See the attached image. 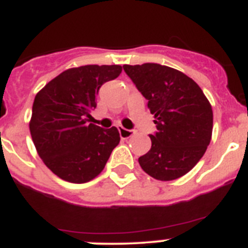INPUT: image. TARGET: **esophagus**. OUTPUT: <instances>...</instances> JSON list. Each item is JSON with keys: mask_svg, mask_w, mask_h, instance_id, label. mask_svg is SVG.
<instances>
[{"mask_svg": "<svg viewBox=\"0 0 248 248\" xmlns=\"http://www.w3.org/2000/svg\"><path fill=\"white\" fill-rule=\"evenodd\" d=\"M118 130H119V134L122 139H129V138H131L134 135V131L123 128V126H118Z\"/></svg>", "mask_w": 248, "mask_h": 248, "instance_id": "esophagus-1", "label": "esophagus"}]
</instances>
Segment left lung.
Instances as JSON below:
<instances>
[{
	"label": "left lung",
	"mask_w": 248,
	"mask_h": 248,
	"mask_svg": "<svg viewBox=\"0 0 248 248\" xmlns=\"http://www.w3.org/2000/svg\"><path fill=\"white\" fill-rule=\"evenodd\" d=\"M148 99L157 131L151 149L139 157L144 171L160 181L184 176L205 154L212 135V108L190 77L171 67L144 63L123 65Z\"/></svg>",
	"instance_id": "left-lung-1"
}]
</instances>
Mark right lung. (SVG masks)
<instances>
[{"label": "right lung", "instance_id": "1", "mask_svg": "<svg viewBox=\"0 0 248 248\" xmlns=\"http://www.w3.org/2000/svg\"><path fill=\"white\" fill-rule=\"evenodd\" d=\"M122 73V65L89 64L69 68L48 82L34 98L30 120L36 150L62 180L84 184L103 171L119 144L115 126L88 124L99 88Z\"/></svg>", "mask_w": 248, "mask_h": 248}]
</instances>
